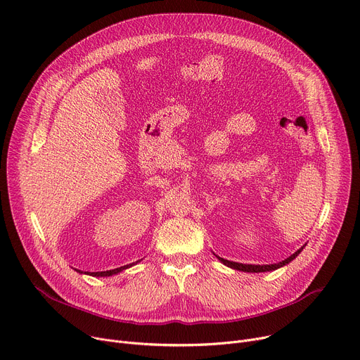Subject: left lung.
Segmentation results:
<instances>
[{
    "mask_svg": "<svg viewBox=\"0 0 360 360\" xmlns=\"http://www.w3.org/2000/svg\"><path fill=\"white\" fill-rule=\"evenodd\" d=\"M302 251V248L301 250H298L295 254H292L290 258H287V259H284L283 262H278V264H272V265H246V264H239V262H232V261H228V259H224V258H220V257H217L219 258V261L220 262H224L225 265H228V266H231V268H233V269H238V271H245V272H266V271H274V269H276V268H280V266H284V265H287L288 262H291L300 252Z\"/></svg>",
    "mask_w": 360,
    "mask_h": 360,
    "instance_id": "obj_1",
    "label": "left lung"
}]
</instances>
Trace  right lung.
<instances>
[{"instance_id":"add662e5","label":"right lung","mask_w":360,"mask_h":360,"mask_svg":"<svg viewBox=\"0 0 360 360\" xmlns=\"http://www.w3.org/2000/svg\"><path fill=\"white\" fill-rule=\"evenodd\" d=\"M136 262H138V261H136ZM132 264H135V262H132ZM132 264H129V265H124V266H120V268H115V269H109V271L92 272V274H89V275H94V276H109V275H114V274L121 272V271H122V269H125V268H129Z\"/></svg>"}]
</instances>
